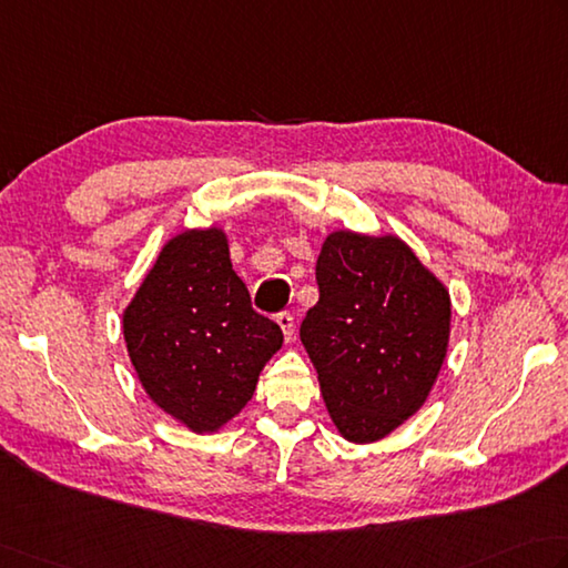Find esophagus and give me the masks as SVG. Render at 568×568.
<instances>
[{
    "instance_id": "34e87169",
    "label": "esophagus",
    "mask_w": 568,
    "mask_h": 568,
    "mask_svg": "<svg viewBox=\"0 0 568 568\" xmlns=\"http://www.w3.org/2000/svg\"><path fill=\"white\" fill-rule=\"evenodd\" d=\"M275 322L281 325L283 335H285V342L293 339V329H295V322H293V315L291 313H277L275 315Z\"/></svg>"
}]
</instances>
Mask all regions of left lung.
I'll list each match as a JSON object with an SVG mask.
<instances>
[{
	"instance_id": "left-lung-1",
	"label": "left lung",
	"mask_w": 568,
	"mask_h": 568,
	"mask_svg": "<svg viewBox=\"0 0 568 568\" xmlns=\"http://www.w3.org/2000/svg\"><path fill=\"white\" fill-rule=\"evenodd\" d=\"M320 300L300 339L327 414L349 443L386 438L426 404L450 342V293L396 233H327Z\"/></svg>"
}]
</instances>
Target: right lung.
I'll return each mask as SVG.
<instances>
[{
    "instance_id": "1",
    "label": "right lung",
    "mask_w": 568,
    "mask_h": 568,
    "mask_svg": "<svg viewBox=\"0 0 568 568\" xmlns=\"http://www.w3.org/2000/svg\"><path fill=\"white\" fill-rule=\"evenodd\" d=\"M122 337L154 404L192 433H219L251 402L283 332L251 307L226 231L184 229L122 310Z\"/></svg>"
}]
</instances>
